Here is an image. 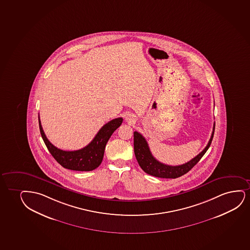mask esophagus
<instances>
[{"instance_id":"esophagus-1","label":"esophagus","mask_w":250,"mask_h":250,"mask_svg":"<svg viewBox=\"0 0 250 250\" xmlns=\"http://www.w3.org/2000/svg\"><path fill=\"white\" fill-rule=\"evenodd\" d=\"M127 121H129V123H133L134 119H132V118H127Z\"/></svg>"}]
</instances>
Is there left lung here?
Returning a JSON list of instances; mask_svg holds the SVG:
<instances>
[{
    "label": "left lung",
    "mask_w": 250,
    "mask_h": 250,
    "mask_svg": "<svg viewBox=\"0 0 250 250\" xmlns=\"http://www.w3.org/2000/svg\"><path fill=\"white\" fill-rule=\"evenodd\" d=\"M214 132H215V124L213 126L211 136L206 148L191 161L180 166H169L157 161L152 155L146 139L138 132L133 133L134 154L140 167L142 168L143 171L146 173L149 174L154 177H161V178H177L186 174L188 171H189L199 162V160L202 158L203 155L206 154L208 147L210 146L212 139L214 137Z\"/></svg>",
    "instance_id": "obj_1"
}]
</instances>
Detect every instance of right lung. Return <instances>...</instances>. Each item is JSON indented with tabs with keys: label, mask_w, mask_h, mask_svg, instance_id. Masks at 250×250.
<instances>
[{
	"label": "right lung",
	"mask_w": 250,
	"mask_h": 250,
	"mask_svg": "<svg viewBox=\"0 0 250 250\" xmlns=\"http://www.w3.org/2000/svg\"><path fill=\"white\" fill-rule=\"evenodd\" d=\"M123 123V118L118 117L104 124L88 146L83 149L66 151L54 146L44 134L39 118L40 131L48 150L59 164L64 168L73 171H89L95 170L101 165L104 156V148L115 130Z\"/></svg>",
	"instance_id": "obj_1"
}]
</instances>
